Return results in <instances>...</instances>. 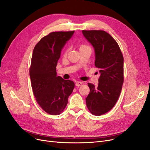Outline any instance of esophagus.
Masks as SVG:
<instances>
[{"instance_id":"34e87169","label":"esophagus","mask_w":150,"mask_h":150,"mask_svg":"<svg viewBox=\"0 0 150 150\" xmlns=\"http://www.w3.org/2000/svg\"><path fill=\"white\" fill-rule=\"evenodd\" d=\"M81 85H82V82L81 81H76L75 83V85L76 86H78V87H79V86H80Z\"/></svg>"}]
</instances>
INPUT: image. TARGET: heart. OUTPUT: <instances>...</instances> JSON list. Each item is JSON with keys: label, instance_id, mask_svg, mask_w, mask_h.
<instances>
[{"label": "heart", "instance_id": "1", "mask_svg": "<svg viewBox=\"0 0 150 150\" xmlns=\"http://www.w3.org/2000/svg\"><path fill=\"white\" fill-rule=\"evenodd\" d=\"M86 47H88V46H86L85 45H81L80 47V49H84V48H86ZM67 52H68V50H66L64 54V57H66L67 55Z\"/></svg>", "mask_w": 150, "mask_h": 150}]
</instances>
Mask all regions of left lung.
Listing matches in <instances>:
<instances>
[{
	"label": "left lung",
	"instance_id": "obj_1",
	"mask_svg": "<svg viewBox=\"0 0 150 150\" xmlns=\"http://www.w3.org/2000/svg\"><path fill=\"white\" fill-rule=\"evenodd\" d=\"M94 48L95 65L100 69L98 84L88 83L86 104L91 114L100 116L112 109L119 98L123 83V57L117 42L103 30H82Z\"/></svg>",
	"mask_w": 150,
	"mask_h": 150
}]
</instances>
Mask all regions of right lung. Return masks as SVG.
Listing matches in <instances>:
<instances>
[{
    "label": "right lung",
    "mask_w": 150,
    "mask_h": 150,
    "mask_svg": "<svg viewBox=\"0 0 150 150\" xmlns=\"http://www.w3.org/2000/svg\"><path fill=\"white\" fill-rule=\"evenodd\" d=\"M74 31L53 32L43 37L33 49L30 76L37 102L45 112L60 115L75 87L73 81L57 76L56 67L61 50Z\"/></svg>",
    "instance_id": "1"
}]
</instances>
